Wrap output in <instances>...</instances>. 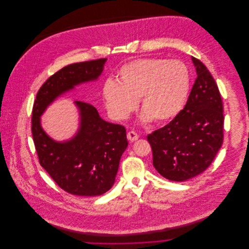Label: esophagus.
<instances>
[{"mask_svg":"<svg viewBox=\"0 0 249 249\" xmlns=\"http://www.w3.org/2000/svg\"><path fill=\"white\" fill-rule=\"evenodd\" d=\"M138 138H139V135H138L136 132H134V131H129V132L127 133V139H128L130 142H134V141L138 140Z\"/></svg>","mask_w":249,"mask_h":249,"instance_id":"obj_1","label":"esophagus"}]
</instances>
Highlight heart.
<instances>
[{
	"label": "heart",
	"mask_w": 249,
	"mask_h": 249,
	"mask_svg": "<svg viewBox=\"0 0 249 249\" xmlns=\"http://www.w3.org/2000/svg\"><path fill=\"white\" fill-rule=\"evenodd\" d=\"M118 76L103 87L107 110L118 120L127 118L140 100L143 123L169 122L185 106L191 85L187 66L176 59H136L122 66Z\"/></svg>",
	"instance_id": "heart-1"
}]
</instances>
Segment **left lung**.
Returning a JSON list of instances; mask_svg holds the SVG:
<instances>
[{
    "instance_id": "1",
    "label": "left lung",
    "mask_w": 249,
    "mask_h": 249,
    "mask_svg": "<svg viewBox=\"0 0 249 249\" xmlns=\"http://www.w3.org/2000/svg\"><path fill=\"white\" fill-rule=\"evenodd\" d=\"M192 60L197 76L184 109L170 124L147 135L154 168L172 181L203 173L223 142V106L217 85L200 60Z\"/></svg>"
}]
</instances>
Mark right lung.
I'll list each match as a JSON object with an SVG mask.
<instances>
[{"label": "right lung", "instance_id": "add662e5", "mask_svg": "<svg viewBox=\"0 0 249 249\" xmlns=\"http://www.w3.org/2000/svg\"><path fill=\"white\" fill-rule=\"evenodd\" d=\"M107 60L73 63L56 71L41 86L34 105L32 131L39 163L61 189L74 196H96L111 189L128 144L125 128L103 120L93 106L75 101L78 129L71 139L57 142L44 131L40 117L58 97L97 80Z\"/></svg>", "mask_w": 249, "mask_h": 249}]
</instances>
